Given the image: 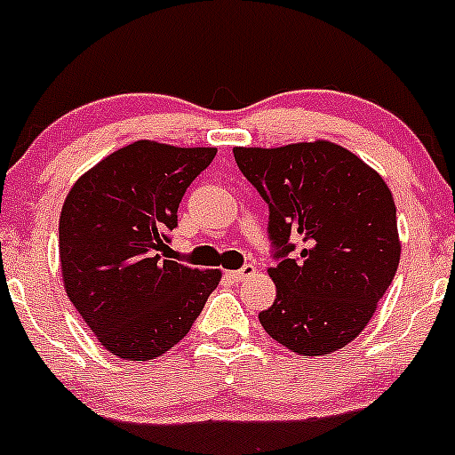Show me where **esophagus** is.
Segmentation results:
<instances>
[{
    "label": "esophagus",
    "mask_w": 455,
    "mask_h": 455,
    "mask_svg": "<svg viewBox=\"0 0 455 455\" xmlns=\"http://www.w3.org/2000/svg\"><path fill=\"white\" fill-rule=\"evenodd\" d=\"M256 274V269H254V265H245V267H241V269H234V271H229V278L232 280H236V283H243V280H247L250 278V275H254Z\"/></svg>",
    "instance_id": "esophagus-1"
}]
</instances>
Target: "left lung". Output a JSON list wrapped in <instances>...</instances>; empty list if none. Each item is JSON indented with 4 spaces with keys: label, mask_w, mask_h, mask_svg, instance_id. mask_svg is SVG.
<instances>
[{
    "label": "left lung",
    "mask_w": 455,
    "mask_h": 455,
    "mask_svg": "<svg viewBox=\"0 0 455 455\" xmlns=\"http://www.w3.org/2000/svg\"><path fill=\"white\" fill-rule=\"evenodd\" d=\"M269 205L275 299L259 320L304 357L355 339L377 311L401 259L396 205L386 181L331 142L234 148Z\"/></svg>",
    "instance_id": "left-lung-1"
}]
</instances>
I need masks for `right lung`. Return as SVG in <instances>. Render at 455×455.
I'll use <instances>...</instances> for the list:
<instances>
[{
    "mask_svg": "<svg viewBox=\"0 0 455 455\" xmlns=\"http://www.w3.org/2000/svg\"><path fill=\"white\" fill-rule=\"evenodd\" d=\"M214 156L217 148L140 140L96 164L65 199V291L116 357L147 362L171 350L217 289V269L199 271L164 254L181 196Z\"/></svg>",
    "mask_w": 455,
    "mask_h": 455,
    "instance_id": "1",
    "label": "right lung"
}]
</instances>
